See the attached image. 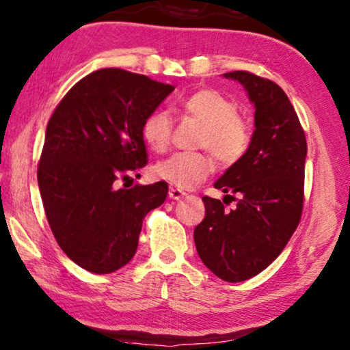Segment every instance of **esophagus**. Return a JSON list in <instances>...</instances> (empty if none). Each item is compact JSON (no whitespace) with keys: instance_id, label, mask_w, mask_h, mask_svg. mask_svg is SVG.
I'll use <instances>...</instances> for the list:
<instances>
[{"instance_id":"obj_1","label":"esophagus","mask_w":350,"mask_h":350,"mask_svg":"<svg viewBox=\"0 0 350 350\" xmlns=\"http://www.w3.org/2000/svg\"><path fill=\"white\" fill-rule=\"evenodd\" d=\"M184 196H185V191H182L180 189H173V187L170 189V198L171 200L179 201V200L184 198Z\"/></svg>"}]
</instances>
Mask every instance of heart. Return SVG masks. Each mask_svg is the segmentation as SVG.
Here are the masks:
<instances>
[{
	"mask_svg": "<svg viewBox=\"0 0 350 350\" xmlns=\"http://www.w3.org/2000/svg\"><path fill=\"white\" fill-rule=\"evenodd\" d=\"M182 111L203 124L198 144L206 147L224 163H233L249 146V128L239 119L238 106L213 88H201L182 101ZM173 133L170 114L157 111L144 120L142 137L152 150L168 149ZM214 171V160L204 152H177L157 163L159 179L179 189H193Z\"/></svg>",
	"mask_w": 350,
	"mask_h": 350,
	"instance_id": "heart-1",
	"label": "heart"
}]
</instances>
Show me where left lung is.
Returning <instances> with one entry per match:
<instances>
[{
    "mask_svg": "<svg viewBox=\"0 0 350 350\" xmlns=\"http://www.w3.org/2000/svg\"><path fill=\"white\" fill-rule=\"evenodd\" d=\"M254 105L255 130L247 150L215 189L238 195L233 209L203 196L206 214L193 231L201 262L226 282H243L269 267L301 219L308 144L285 92L269 79L233 71ZM228 196L234 200V196Z\"/></svg>",
    "mask_w": 350,
    "mask_h": 350,
    "instance_id": "left-lung-1",
    "label": "left lung"
}]
</instances>
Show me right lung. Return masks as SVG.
I'll use <instances>...</instances> for the list:
<instances>
[{"instance_id":"add662e5","label":"right lung","mask_w":350,"mask_h":350,"mask_svg":"<svg viewBox=\"0 0 350 350\" xmlns=\"http://www.w3.org/2000/svg\"><path fill=\"white\" fill-rule=\"evenodd\" d=\"M173 85L117 68L81 79L53 111L38 184L49 225L79 267L109 274L135 257L149 211L165 203L166 182L116 189L147 163L142 125Z\"/></svg>"}]
</instances>
